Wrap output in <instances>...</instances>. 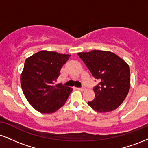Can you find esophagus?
I'll list each match as a JSON object with an SVG mask.
<instances>
[{
	"label": "esophagus",
	"mask_w": 148,
	"mask_h": 148,
	"mask_svg": "<svg viewBox=\"0 0 148 148\" xmlns=\"http://www.w3.org/2000/svg\"><path fill=\"white\" fill-rule=\"evenodd\" d=\"M76 89L79 91H84L85 90H86V88H76Z\"/></svg>",
	"instance_id": "obj_1"
}]
</instances>
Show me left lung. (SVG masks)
Wrapping results in <instances>:
<instances>
[{"mask_svg":"<svg viewBox=\"0 0 148 148\" xmlns=\"http://www.w3.org/2000/svg\"><path fill=\"white\" fill-rule=\"evenodd\" d=\"M92 76L99 81L93 88L95 97L88 103L95 111L106 113L116 109L130 88L129 64L114 53L93 50L78 53Z\"/></svg>","mask_w":148,"mask_h":148,"instance_id":"8db88e82","label":"left lung"}]
</instances>
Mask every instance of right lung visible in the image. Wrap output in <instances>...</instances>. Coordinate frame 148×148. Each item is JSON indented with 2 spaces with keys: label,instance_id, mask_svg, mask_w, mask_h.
<instances>
[{
  "label": "right lung",
  "instance_id": "add662e5",
  "mask_svg": "<svg viewBox=\"0 0 148 148\" xmlns=\"http://www.w3.org/2000/svg\"><path fill=\"white\" fill-rule=\"evenodd\" d=\"M70 55L41 51L27 58L21 74V86L30 104L42 113H53L65 103L72 89L54 85Z\"/></svg>",
  "mask_w": 148,
  "mask_h": 148
}]
</instances>
